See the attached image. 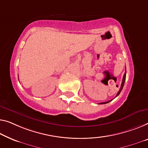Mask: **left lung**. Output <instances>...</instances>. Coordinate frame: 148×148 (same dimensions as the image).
I'll list each match as a JSON object with an SVG mask.
<instances>
[{"label":"left lung","mask_w":148,"mask_h":148,"mask_svg":"<svg viewBox=\"0 0 148 148\" xmlns=\"http://www.w3.org/2000/svg\"><path fill=\"white\" fill-rule=\"evenodd\" d=\"M125 76H126V72H125L124 75H123V80H122V84H121V87H120V90H119L118 93H117V94H116V97L118 96L119 95V94H120L121 91H122V88H123V85H124V83H125ZM110 101H111V100H110V101H108V102H101V103H100V104H104V103H107L110 102Z\"/></svg>","instance_id":"1"}]
</instances>
